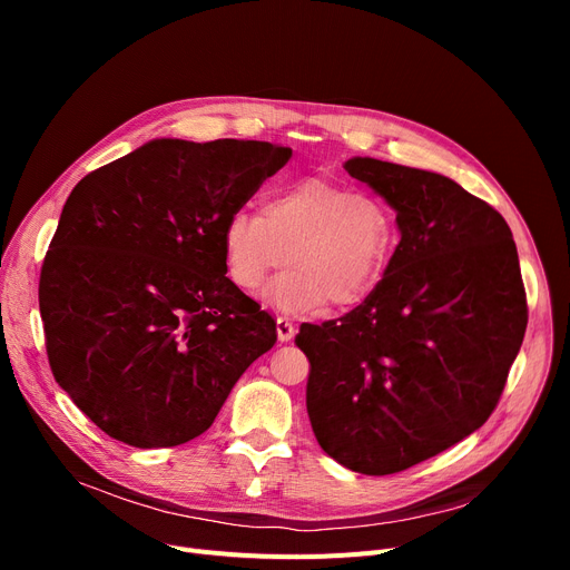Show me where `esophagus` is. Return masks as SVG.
<instances>
[{
    "mask_svg": "<svg viewBox=\"0 0 570 570\" xmlns=\"http://www.w3.org/2000/svg\"><path fill=\"white\" fill-rule=\"evenodd\" d=\"M277 337L279 342H291L295 337V325L288 316H277Z\"/></svg>",
    "mask_w": 570,
    "mask_h": 570,
    "instance_id": "obj_1",
    "label": "esophagus"
}]
</instances>
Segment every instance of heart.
I'll return each instance as SVG.
<instances>
[{
  "mask_svg": "<svg viewBox=\"0 0 570 570\" xmlns=\"http://www.w3.org/2000/svg\"><path fill=\"white\" fill-rule=\"evenodd\" d=\"M228 277L258 291L284 258L288 269L267 288V301L303 312L363 303L379 286L395 249L391 207L367 191L307 177L267 194L261 213L239 207L222 233Z\"/></svg>",
  "mask_w": 570,
  "mask_h": 570,
  "instance_id": "b5f03b06",
  "label": "heart"
}]
</instances>
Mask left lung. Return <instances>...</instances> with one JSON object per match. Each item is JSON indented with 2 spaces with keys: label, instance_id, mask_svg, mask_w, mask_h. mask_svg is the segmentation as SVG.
I'll return each mask as SVG.
<instances>
[{
  "label": "left lung",
  "instance_id": "1",
  "mask_svg": "<svg viewBox=\"0 0 570 570\" xmlns=\"http://www.w3.org/2000/svg\"><path fill=\"white\" fill-rule=\"evenodd\" d=\"M397 213L400 245L363 305L303 323L307 413L323 451L387 475L430 460L494 411L527 331L505 219L451 177L370 157L344 164Z\"/></svg>",
  "mask_w": 570,
  "mask_h": 570
}]
</instances>
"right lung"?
<instances>
[{
    "label": "right lung",
    "mask_w": 570,
    "mask_h": 570,
    "mask_svg": "<svg viewBox=\"0 0 570 570\" xmlns=\"http://www.w3.org/2000/svg\"><path fill=\"white\" fill-rule=\"evenodd\" d=\"M288 159L263 140L157 138L73 187L39 307L55 381L108 436L196 439L275 346V318L226 277L222 233Z\"/></svg>",
    "instance_id": "right-lung-1"
}]
</instances>
